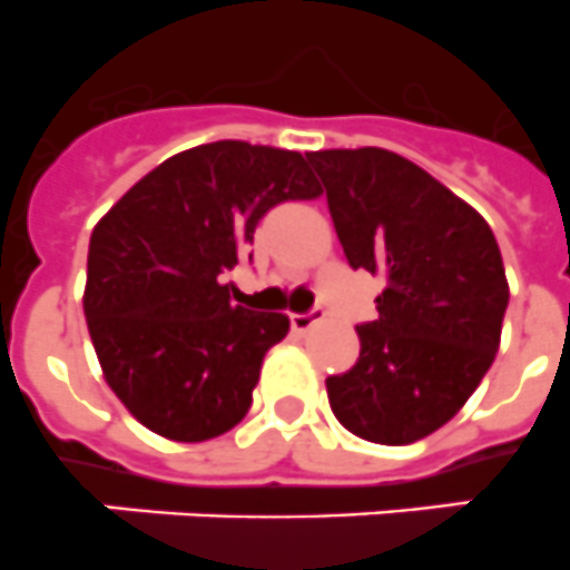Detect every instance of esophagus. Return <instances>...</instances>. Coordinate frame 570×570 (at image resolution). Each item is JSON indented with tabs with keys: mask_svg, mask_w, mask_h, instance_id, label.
Instances as JSON below:
<instances>
[{
	"mask_svg": "<svg viewBox=\"0 0 570 570\" xmlns=\"http://www.w3.org/2000/svg\"><path fill=\"white\" fill-rule=\"evenodd\" d=\"M323 315H326V312L321 309V306H315V309L312 312H306V315H292V330L295 332H309L312 326H315V323H321L323 321Z\"/></svg>",
	"mask_w": 570,
	"mask_h": 570,
	"instance_id": "34e87169",
	"label": "esophagus"
}]
</instances>
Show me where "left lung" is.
<instances>
[{
    "label": "left lung",
    "mask_w": 570,
    "mask_h": 570,
    "mask_svg": "<svg viewBox=\"0 0 570 570\" xmlns=\"http://www.w3.org/2000/svg\"><path fill=\"white\" fill-rule=\"evenodd\" d=\"M352 269L383 273L361 357L326 377L343 429L406 445L449 423L500 348L509 281L474 207L423 167L381 147L306 153Z\"/></svg>",
    "instance_id": "obj_1"
}]
</instances>
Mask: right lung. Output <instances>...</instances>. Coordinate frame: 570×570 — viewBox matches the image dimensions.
I'll list each match as a JSON object with an SVG mask.
<instances>
[{"label": "right lung", "mask_w": 570, "mask_h": 570, "mask_svg": "<svg viewBox=\"0 0 570 570\" xmlns=\"http://www.w3.org/2000/svg\"><path fill=\"white\" fill-rule=\"evenodd\" d=\"M321 193L301 153L213 141L158 164L96 224L87 330L107 386L138 423L202 443L244 420L289 317L233 306L222 278L275 204Z\"/></svg>", "instance_id": "1"}]
</instances>
